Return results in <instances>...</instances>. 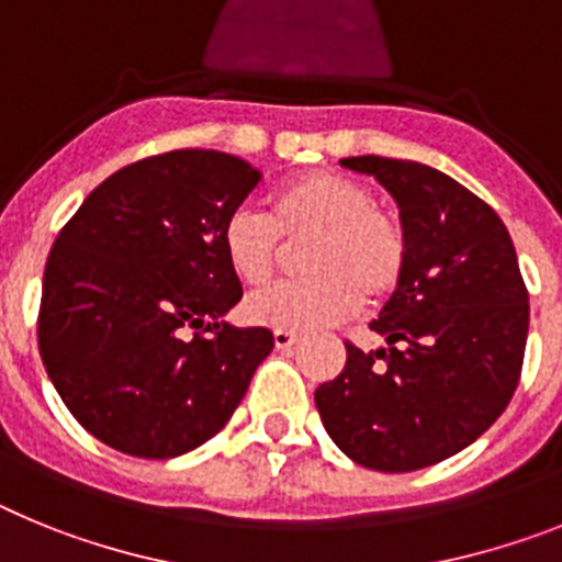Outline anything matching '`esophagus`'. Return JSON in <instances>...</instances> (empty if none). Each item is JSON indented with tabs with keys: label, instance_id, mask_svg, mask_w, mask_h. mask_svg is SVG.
<instances>
[{
	"label": "esophagus",
	"instance_id": "obj_1",
	"mask_svg": "<svg viewBox=\"0 0 562 562\" xmlns=\"http://www.w3.org/2000/svg\"><path fill=\"white\" fill-rule=\"evenodd\" d=\"M300 339H302V336L294 334V330H274V345H277V350H291Z\"/></svg>",
	"mask_w": 562,
	"mask_h": 562
}]
</instances>
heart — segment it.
Segmentation results:
<instances>
[{"label": "heart", "instance_id": "b5f03b06", "mask_svg": "<svg viewBox=\"0 0 562 562\" xmlns=\"http://www.w3.org/2000/svg\"><path fill=\"white\" fill-rule=\"evenodd\" d=\"M302 243L300 280L248 296L243 314L277 330H316L375 305L398 288L407 266V237L393 214L375 209L364 183L336 172L288 180L262 214L237 209L226 217L221 246L243 285H266L282 243Z\"/></svg>", "mask_w": 562, "mask_h": 562}]
</instances>
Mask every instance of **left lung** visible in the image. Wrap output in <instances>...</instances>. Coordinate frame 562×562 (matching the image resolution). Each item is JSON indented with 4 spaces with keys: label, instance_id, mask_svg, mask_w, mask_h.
<instances>
[{
    "label": "left lung",
    "instance_id": "left-lung-1",
    "mask_svg": "<svg viewBox=\"0 0 562 562\" xmlns=\"http://www.w3.org/2000/svg\"><path fill=\"white\" fill-rule=\"evenodd\" d=\"M398 203L407 266L370 330L387 348L348 345V362L314 402L348 458L413 472L481 438L512 402L524 368L529 294L495 209L416 160L359 155Z\"/></svg>",
    "mask_w": 562,
    "mask_h": 562
}]
</instances>
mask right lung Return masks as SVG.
<instances>
[{
	"label": "right lung",
	"instance_id": "obj_1",
	"mask_svg": "<svg viewBox=\"0 0 562 562\" xmlns=\"http://www.w3.org/2000/svg\"><path fill=\"white\" fill-rule=\"evenodd\" d=\"M262 175L217 149H175L130 164L92 189L45 266L38 353L76 422L112 450L175 458L217 436L268 328L223 316L243 285L223 223Z\"/></svg>",
	"mask_w": 562,
	"mask_h": 562
}]
</instances>
